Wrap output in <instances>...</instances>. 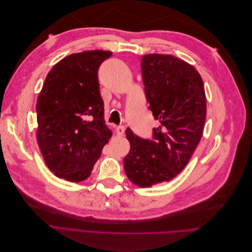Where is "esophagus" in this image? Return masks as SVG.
<instances>
[{"label": "esophagus", "instance_id": "34e87169", "mask_svg": "<svg viewBox=\"0 0 252 252\" xmlns=\"http://www.w3.org/2000/svg\"><path fill=\"white\" fill-rule=\"evenodd\" d=\"M116 132H117L118 135H123L124 132H125L124 126H118V127L116 128Z\"/></svg>", "mask_w": 252, "mask_h": 252}]
</instances>
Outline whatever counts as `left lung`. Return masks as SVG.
<instances>
[{
  "mask_svg": "<svg viewBox=\"0 0 252 252\" xmlns=\"http://www.w3.org/2000/svg\"><path fill=\"white\" fill-rule=\"evenodd\" d=\"M141 74L149 109L161 125L153 129L154 140L127 128L124 169L133 184L149 188L171 181L189 163L204 130L206 95L198 70L170 54L143 55Z\"/></svg>",
  "mask_w": 252,
  "mask_h": 252,
  "instance_id": "obj_1",
  "label": "left lung"
}]
</instances>
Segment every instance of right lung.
Listing matches in <instances>:
<instances>
[{"label": "right lung", "mask_w": 252, "mask_h": 252, "mask_svg": "<svg viewBox=\"0 0 252 252\" xmlns=\"http://www.w3.org/2000/svg\"><path fill=\"white\" fill-rule=\"evenodd\" d=\"M111 51L70 54L48 73L38 96L37 139L57 177L80 183L90 176L112 137L104 122L97 71Z\"/></svg>", "instance_id": "obj_1"}]
</instances>
